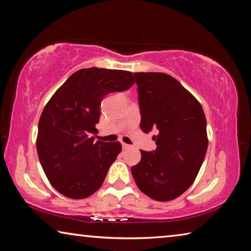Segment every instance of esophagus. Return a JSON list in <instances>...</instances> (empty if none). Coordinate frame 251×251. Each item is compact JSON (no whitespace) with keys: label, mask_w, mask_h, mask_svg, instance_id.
<instances>
[{"label":"esophagus","mask_w":251,"mask_h":251,"mask_svg":"<svg viewBox=\"0 0 251 251\" xmlns=\"http://www.w3.org/2000/svg\"><path fill=\"white\" fill-rule=\"evenodd\" d=\"M122 147H123V150H128V148H129L130 146L127 145V144H125V143H123V144H122Z\"/></svg>","instance_id":"1"}]
</instances>
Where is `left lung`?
<instances>
[{"label":"left lung","instance_id":"left-lung-1","mask_svg":"<svg viewBox=\"0 0 251 251\" xmlns=\"http://www.w3.org/2000/svg\"><path fill=\"white\" fill-rule=\"evenodd\" d=\"M138 86L141 129L152 137L156 151H141L131 167L136 185L154 201L179 197L196 179L205 158L206 117L199 101L177 79L165 73H134Z\"/></svg>","mask_w":251,"mask_h":251}]
</instances>
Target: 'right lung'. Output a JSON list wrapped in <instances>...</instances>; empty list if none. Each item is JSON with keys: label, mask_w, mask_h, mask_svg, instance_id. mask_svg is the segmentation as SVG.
<instances>
[{"label": "right lung", "mask_w": 251, "mask_h": 251, "mask_svg": "<svg viewBox=\"0 0 251 251\" xmlns=\"http://www.w3.org/2000/svg\"><path fill=\"white\" fill-rule=\"evenodd\" d=\"M130 72L83 69L71 75L42 112L36 150L46 177L72 199L90 197L103 184L121 143H94L100 103L109 93L128 90Z\"/></svg>", "instance_id": "right-lung-1"}]
</instances>
